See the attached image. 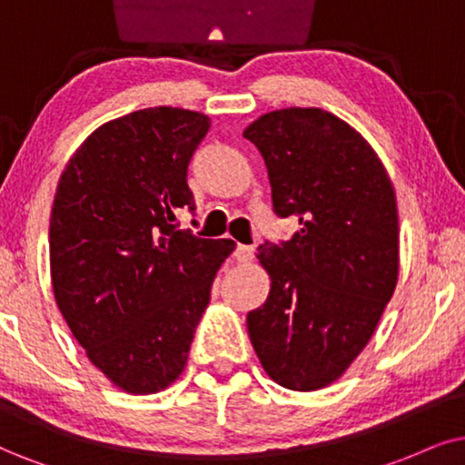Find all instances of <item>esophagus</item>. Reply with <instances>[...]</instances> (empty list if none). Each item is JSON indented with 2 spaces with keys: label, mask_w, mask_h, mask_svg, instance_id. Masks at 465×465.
I'll use <instances>...</instances> for the list:
<instances>
[{
  "label": "esophagus",
  "mask_w": 465,
  "mask_h": 465,
  "mask_svg": "<svg viewBox=\"0 0 465 465\" xmlns=\"http://www.w3.org/2000/svg\"><path fill=\"white\" fill-rule=\"evenodd\" d=\"M252 252L255 249L249 244H238L236 251H233V257H236V262H251L252 260Z\"/></svg>",
  "instance_id": "esophagus-1"
}]
</instances>
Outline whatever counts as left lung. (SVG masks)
Masks as SVG:
<instances>
[{
    "label": "left lung",
    "mask_w": 465,
    "mask_h": 465,
    "mask_svg": "<svg viewBox=\"0 0 465 465\" xmlns=\"http://www.w3.org/2000/svg\"><path fill=\"white\" fill-rule=\"evenodd\" d=\"M272 208L301 229L262 244L270 293L246 315L263 371L290 391L332 384L375 332L399 274L392 182L371 145L324 109L270 111L246 126Z\"/></svg>",
    "instance_id": "8db88e82"
}]
</instances>
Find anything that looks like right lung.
Wrapping results in <instances>:
<instances>
[{
    "label": "right lung",
    "instance_id": "obj_1",
    "mask_svg": "<svg viewBox=\"0 0 465 465\" xmlns=\"http://www.w3.org/2000/svg\"><path fill=\"white\" fill-rule=\"evenodd\" d=\"M208 131L197 111H133L96 128L57 182L55 302L94 367L131 395L164 391L184 371L214 276L236 246L175 223L195 210L186 172Z\"/></svg>",
    "mask_w": 465,
    "mask_h": 465
}]
</instances>
